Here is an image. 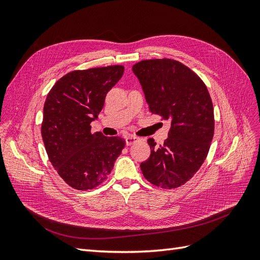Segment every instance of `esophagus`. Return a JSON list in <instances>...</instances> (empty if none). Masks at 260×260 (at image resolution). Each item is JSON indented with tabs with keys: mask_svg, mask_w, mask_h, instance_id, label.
Returning a JSON list of instances; mask_svg holds the SVG:
<instances>
[{
	"mask_svg": "<svg viewBox=\"0 0 260 260\" xmlns=\"http://www.w3.org/2000/svg\"><path fill=\"white\" fill-rule=\"evenodd\" d=\"M139 140L138 137H135V136H128L127 138H125V144H127L128 146L132 145L133 143H136L137 141Z\"/></svg>",
	"mask_w": 260,
	"mask_h": 260,
	"instance_id": "34e87169",
	"label": "esophagus"
}]
</instances>
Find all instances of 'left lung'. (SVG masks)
Segmentation results:
<instances>
[{"mask_svg": "<svg viewBox=\"0 0 260 260\" xmlns=\"http://www.w3.org/2000/svg\"><path fill=\"white\" fill-rule=\"evenodd\" d=\"M149 112L171 121L168 139L141 162L144 178L161 188L185 184L206 159L215 131L214 106L206 84L192 69L170 58L145 59L132 67Z\"/></svg>", "mask_w": 260, "mask_h": 260, "instance_id": "1", "label": "left lung"}]
</instances>
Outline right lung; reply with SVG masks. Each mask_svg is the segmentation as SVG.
Wrapping results in <instances>:
<instances>
[{
  "instance_id": "right-lung-1",
  "label": "right lung",
  "mask_w": 260,
  "mask_h": 260,
  "mask_svg": "<svg viewBox=\"0 0 260 260\" xmlns=\"http://www.w3.org/2000/svg\"><path fill=\"white\" fill-rule=\"evenodd\" d=\"M123 72L121 65L74 70L55 82L46 96L43 143L59 177L76 190L104 182L124 147L123 139L93 133L90 125Z\"/></svg>"
}]
</instances>
